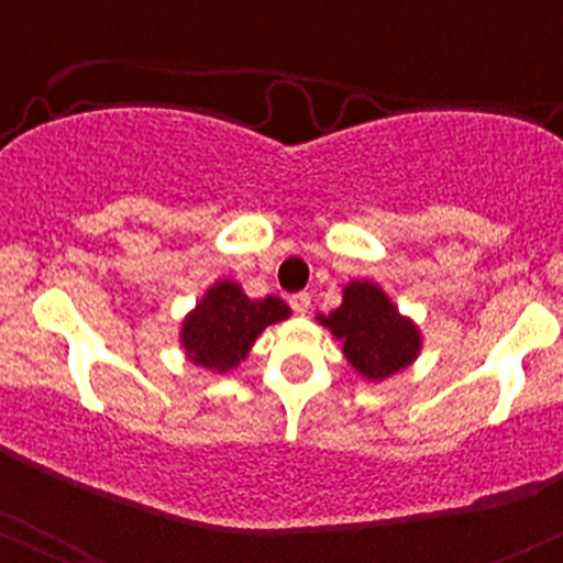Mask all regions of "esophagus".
I'll return each instance as SVG.
<instances>
[{
	"mask_svg": "<svg viewBox=\"0 0 563 563\" xmlns=\"http://www.w3.org/2000/svg\"><path fill=\"white\" fill-rule=\"evenodd\" d=\"M309 307H312V296H309V294L290 296V309H294L296 314H307Z\"/></svg>",
	"mask_w": 563,
	"mask_h": 563,
	"instance_id": "esophagus-1",
	"label": "esophagus"
}]
</instances>
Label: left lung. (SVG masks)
<instances>
[{
  "label": "left lung",
  "instance_id": "8db88e82",
  "mask_svg": "<svg viewBox=\"0 0 563 563\" xmlns=\"http://www.w3.org/2000/svg\"><path fill=\"white\" fill-rule=\"evenodd\" d=\"M318 322L341 341L346 360L367 380H384L407 367L421 352V331L402 318L384 288L371 280H352L344 301Z\"/></svg>",
  "mask_w": 563,
  "mask_h": 563
}]
</instances>
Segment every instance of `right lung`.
I'll return each mask as SVG.
<instances>
[{
	"instance_id": "1",
	"label": "right lung",
	"mask_w": 563,
	"mask_h": 563,
	"mask_svg": "<svg viewBox=\"0 0 563 563\" xmlns=\"http://www.w3.org/2000/svg\"><path fill=\"white\" fill-rule=\"evenodd\" d=\"M290 318L277 296L249 299L235 280H217L183 322L179 341L187 360L214 373H228L249 357L264 328Z\"/></svg>"
}]
</instances>
